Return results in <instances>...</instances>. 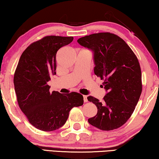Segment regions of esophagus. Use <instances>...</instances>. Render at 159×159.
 Returning a JSON list of instances; mask_svg holds the SVG:
<instances>
[{
  "label": "esophagus",
  "mask_w": 159,
  "mask_h": 159,
  "mask_svg": "<svg viewBox=\"0 0 159 159\" xmlns=\"http://www.w3.org/2000/svg\"><path fill=\"white\" fill-rule=\"evenodd\" d=\"M83 98H84V102H88V99H87V97L85 96V95H84L83 96Z\"/></svg>",
  "instance_id": "esophagus-1"
}]
</instances>
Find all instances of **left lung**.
<instances>
[{
  "mask_svg": "<svg viewBox=\"0 0 159 159\" xmlns=\"http://www.w3.org/2000/svg\"><path fill=\"white\" fill-rule=\"evenodd\" d=\"M77 43L93 52L94 74L104 80L107 92L102 102L87 97L97 108L88 122L103 131L118 129L130 118L142 92L137 57L125 41L110 33L92 34Z\"/></svg>",
  "mask_w": 159,
  "mask_h": 159,
  "instance_id": "8db88e82",
  "label": "left lung"
}]
</instances>
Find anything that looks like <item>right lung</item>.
Here are the masks:
<instances>
[{
    "instance_id": "right-lung-1",
    "label": "right lung",
    "mask_w": 159,
    "mask_h": 159,
    "mask_svg": "<svg viewBox=\"0 0 159 159\" xmlns=\"http://www.w3.org/2000/svg\"><path fill=\"white\" fill-rule=\"evenodd\" d=\"M73 37L46 36L30 44L19 60L13 82L18 105L30 123L44 131L64 125L74 107L82 106L83 96L77 92H50L48 82L56 74V54Z\"/></svg>"
}]
</instances>
